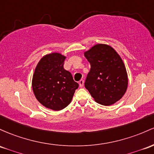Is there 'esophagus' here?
<instances>
[{
  "label": "esophagus",
  "mask_w": 154,
  "mask_h": 154,
  "mask_svg": "<svg viewBox=\"0 0 154 154\" xmlns=\"http://www.w3.org/2000/svg\"><path fill=\"white\" fill-rule=\"evenodd\" d=\"M79 85L81 88H82L84 86V80H81L80 82H79Z\"/></svg>",
  "instance_id": "obj_1"
}]
</instances>
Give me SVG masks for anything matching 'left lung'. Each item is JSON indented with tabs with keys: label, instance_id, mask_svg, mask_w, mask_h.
<instances>
[{
	"label": "left lung",
	"instance_id": "left-lung-1",
	"mask_svg": "<svg viewBox=\"0 0 154 154\" xmlns=\"http://www.w3.org/2000/svg\"><path fill=\"white\" fill-rule=\"evenodd\" d=\"M91 64L85 87L104 106L119 101L127 90L128 75L122 58L112 47L97 44L84 52Z\"/></svg>",
	"mask_w": 154,
	"mask_h": 154
}]
</instances>
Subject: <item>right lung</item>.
<instances>
[{
  "instance_id": "add662e5",
  "label": "right lung",
  "mask_w": 154,
  "mask_h": 154,
  "mask_svg": "<svg viewBox=\"0 0 154 154\" xmlns=\"http://www.w3.org/2000/svg\"><path fill=\"white\" fill-rule=\"evenodd\" d=\"M66 58L59 52L44 55L36 65L32 78V88L36 99L52 110L66 107L79 87L72 74L63 68Z\"/></svg>"
}]
</instances>
